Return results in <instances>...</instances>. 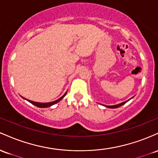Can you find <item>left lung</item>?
Returning a JSON list of instances; mask_svg holds the SVG:
<instances>
[{
    "label": "left lung",
    "mask_w": 158,
    "mask_h": 158,
    "mask_svg": "<svg viewBox=\"0 0 158 158\" xmlns=\"http://www.w3.org/2000/svg\"><path fill=\"white\" fill-rule=\"evenodd\" d=\"M133 98V97H132ZM131 98H130L129 99V100H127V101H125V102H122V103H120V104H115V105H110V106H107V105H104L106 107H108V108H117V107H121V106H122L123 105V104H125V103H127V102H128V101H130L131 99Z\"/></svg>",
    "instance_id": "left-lung-1"
}]
</instances>
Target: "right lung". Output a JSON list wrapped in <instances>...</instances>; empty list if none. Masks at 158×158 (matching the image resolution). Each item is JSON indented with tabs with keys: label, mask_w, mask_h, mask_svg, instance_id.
Masks as SVG:
<instances>
[{
	"label": "right lung",
	"mask_w": 158,
	"mask_h": 158,
	"mask_svg": "<svg viewBox=\"0 0 158 158\" xmlns=\"http://www.w3.org/2000/svg\"><path fill=\"white\" fill-rule=\"evenodd\" d=\"M66 93H67V92H65V93L64 94V95H63V96H62V97H60V98H58L57 100L54 101V102H48V103L36 102H33V101H31V100H28V99H26V98H23V97H22V98H24V99H26V100L27 101V102H29L30 103H31L32 104H33V105L36 106V107H40V108H45V107H51V106L54 105V104H56V103H57V102H59L60 101H61L62 99H63V98H64L65 95H66Z\"/></svg>",
	"instance_id": "right-lung-1"
}]
</instances>
